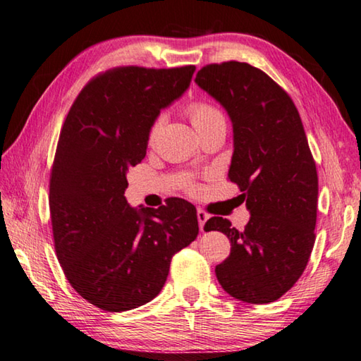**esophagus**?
Returning a JSON list of instances; mask_svg holds the SVG:
<instances>
[{
	"instance_id": "34e87169",
	"label": "esophagus",
	"mask_w": 361,
	"mask_h": 361,
	"mask_svg": "<svg viewBox=\"0 0 361 361\" xmlns=\"http://www.w3.org/2000/svg\"><path fill=\"white\" fill-rule=\"evenodd\" d=\"M197 217H198L200 230H201V231H204V224L207 222V219H209V214L204 212L203 209H198V211H197Z\"/></svg>"
}]
</instances>
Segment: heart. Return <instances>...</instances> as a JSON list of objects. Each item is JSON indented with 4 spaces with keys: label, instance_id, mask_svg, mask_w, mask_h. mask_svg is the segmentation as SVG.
Segmentation results:
<instances>
[{
    "label": "heart",
    "instance_id": "heart-1",
    "mask_svg": "<svg viewBox=\"0 0 361 361\" xmlns=\"http://www.w3.org/2000/svg\"><path fill=\"white\" fill-rule=\"evenodd\" d=\"M188 114H190L192 122L197 130L206 128V126H211V125L219 123V122H225L224 114L220 112L216 106H212L211 103H204V101H197V103H192L190 106H188ZM163 123H164V116H160L155 120L154 125H152L150 133H149L150 142L157 137L158 131H160Z\"/></svg>",
    "mask_w": 361,
    "mask_h": 361
}]
</instances>
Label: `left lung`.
<instances>
[{
	"label": "left lung",
	"instance_id": "8db88e82",
	"mask_svg": "<svg viewBox=\"0 0 361 361\" xmlns=\"http://www.w3.org/2000/svg\"><path fill=\"white\" fill-rule=\"evenodd\" d=\"M197 85L217 101L233 125L228 171L250 212L243 231L212 217L231 243L230 257L216 267L226 293L250 305L279 300L300 279L311 257L317 220V169L292 98L249 63L207 65Z\"/></svg>",
	"mask_w": 361,
	"mask_h": 361
}]
</instances>
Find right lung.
<instances>
[{
    "mask_svg": "<svg viewBox=\"0 0 361 361\" xmlns=\"http://www.w3.org/2000/svg\"><path fill=\"white\" fill-rule=\"evenodd\" d=\"M195 66H123L82 88L63 125L50 174L54 243L66 279L103 311L122 312L161 292L171 258L198 236L197 209L169 198L158 209L125 198L161 109L190 87Z\"/></svg>",
    "mask_w": 361,
    "mask_h": 361,
    "instance_id": "right-lung-1",
    "label": "right lung"
}]
</instances>
